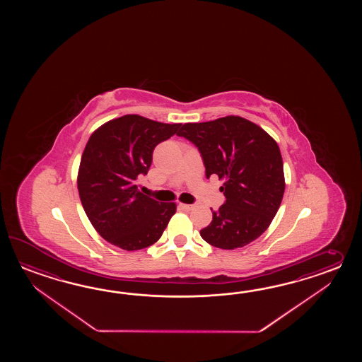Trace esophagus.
<instances>
[{"label":"esophagus","instance_id":"34e87169","mask_svg":"<svg viewBox=\"0 0 362 362\" xmlns=\"http://www.w3.org/2000/svg\"><path fill=\"white\" fill-rule=\"evenodd\" d=\"M180 207L182 208V209H185V211H192V209H194V204H185V203H180Z\"/></svg>","mask_w":362,"mask_h":362}]
</instances>
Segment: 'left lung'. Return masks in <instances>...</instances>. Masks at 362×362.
I'll use <instances>...</instances> for the list:
<instances>
[{"label":"left lung","mask_w":362,"mask_h":362,"mask_svg":"<svg viewBox=\"0 0 362 362\" xmlns=\"http://www.w3.org/2000/svg\"><path fill=\"white\" fill-rule=\"evenodd\" d=\"M178 136L198 147L206 176L223 180L225 203L212 211L200 230L211 246L234 250L259 238L269 228L285 192L284 162L277 142L259 125L240 116L186 123Z\"/></svg>","instance_id":"1"}]
</instances>
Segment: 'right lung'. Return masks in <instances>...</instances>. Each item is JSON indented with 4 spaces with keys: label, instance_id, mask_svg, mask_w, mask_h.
<instances>
[{
    "label": "right lung",
    "instance_id": "1",
    "mask_svg": "<svg viewBox=\"0 0 362 362\" xmlns=\"http://www.w3.org/2000/svg\"><path fill=\"white\" fill-rule=\"evenodd\" d=\"M180 127L124 115L93 132L81 156L77 189L93 228L108 243L137 251L162 237L177 206L142 194L137 178L146 175L155 146Z\"/></svg>",
    "mask_w": 362,
    "mask_h": 362
}]
</instances>
